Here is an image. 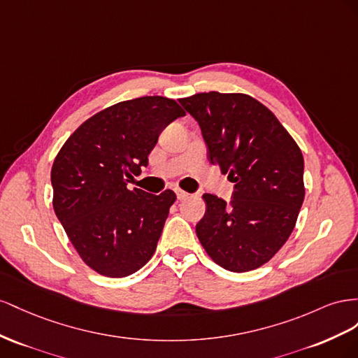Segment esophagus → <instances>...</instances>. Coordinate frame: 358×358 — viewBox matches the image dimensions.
Returning <instances> with one entry per match:
<instances>
[{
    "label": "esophagus",
    "instance_id": "1",
    "mask_svg": "<svg viewBox=\"0 0 358 358\" xmlns=\"http://www.w3.org/2000/svg\"><path fill=\"white\" fill-rule=\"evenodd\" d=\"M176 193H177L178 201H185V199L189 198V193L185 192V190H181V189H176Z\"/></svg>",
    "mask_w": 358,
    "mask_h": 358
}]
</instances>
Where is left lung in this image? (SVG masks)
I'll return each mask as SVG.
<instances>
[{
  "label": "left lung",
  "instance_id": "1",
  "mask_svg": "<svg viewBox=\"0 0 358 358\" xmlns=\"http://www.w3.org/2000/svg\"><path fill=\"white\" fill-rule=\"evenodd\" d=\"M198 121L208 160L234 182L231 203L206 193L196 236L224 270L244 273L268 262L297 222L304 199V160L297 142L261 101L243 93L180 99Z\"/></svg>",
  "mask_w": 358,
  "mask_h": 358
}]
</instances>
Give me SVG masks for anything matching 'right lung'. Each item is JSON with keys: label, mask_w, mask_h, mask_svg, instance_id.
<instances>
[{"label": "right lung", "mask_w": 358, "mask_h": 358, "mask_svg": "<svg viewBox=\"0 0 358 358\" xmlns=\"http://www.w3.org/2000/svg\"><path fill=\"white\" fill-rule=\"evenodd\" d=\"M182 115L168 97L120 101L84 121L58 151L50 171L54 211L91 270L126 278L155 255L177 196L169 189L130 190L127 182L148 165L162 130Z\"/></svg>", "instance_id": "add662e5"}]
</instances>
